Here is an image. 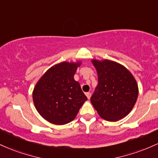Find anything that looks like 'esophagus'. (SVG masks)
<instances>
[{
  "instance_id": "esophagus-1",
  "label": "esophagus",
  "mask_w": 158,
  "mask_h": 158,
  "mask_svg": "<svg viewBox=\"0 0 158 158\" xmlns=\"http://www.w3.org/2000/svg\"><path fill=\"white\" fill-rule=\"evenodd\" d=\"M85 95H86V97H88V99H89L90 98V96H91V94H90V92H87V93H85Z\"/></svg>"
}]
</instances>
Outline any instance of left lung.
<instances>
[{"label":"left lung","instance_id":"1","mask_svg":"<svg viewBox=\"0 0 158 158\" xmlns=\"http://www.w3.org/2000/svg\"><path fill=\"white\" fill-rule=\"evenodd\" d=\"M98 85L90 102L102 118L115 122L130 113L138 97V86L132 74L115 61L92 60Z\"/></svg>","mask_w":158,"mask_h":158}]
</instances>
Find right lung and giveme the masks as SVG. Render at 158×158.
Wrapping results in <instances>:
<instances>
[{"instance_id":"add662e5","label":"right lung","mask_w":158,"mask_h":158,"mask_svg":"<svg viewBox=\"0 0 158 158\" xmlns=\"http://www.w3.org/2000/svg\"><path fill=\"white\" fill-rule=\"evenodd\" d=\"M80 64L64 61L54 65L35 85L32 92L34 105L48 122L56 125L71 122L88 99L73 78Z\"/></svg>"}]
</instances>
